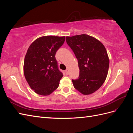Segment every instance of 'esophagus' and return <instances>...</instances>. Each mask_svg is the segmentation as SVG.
Instances as JSON below:
<instances>
[{
    "label": "esophagus",
    "instance_id": "esophagus-1",
    "mask_svg": "<svg viewBox=\"0 0 133 133\" xmlns=\"http://www.w3.org/2000/svg\"><path fill=\"white\" fill-rule=\"evenodd\" d=\"M65 74H66V75H69V70H68V69H66V70H65Z\"/></svg>",
    "mask_w": 133,
    "mask_h": 133
}]
</instances>
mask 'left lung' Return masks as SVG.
<instances>
[{
    "mask_svg": "<svg viewBox=\"0 0 133 133\" xmlns=\"http://www.w3.org/2000/svg\"><path fill=\"white\" fill-rule=\"evenodd\" d=\"M66 41L78 59V79H72L74 87L84 95L93 93L105 82L109 59L105 46L87 34L66 37Z\"/></svg>",
    "mask_w": 133,
    "mask_h": 133,
    "instance_id": "left-lung-1",
    "label": "left lung"
}]
</instances>
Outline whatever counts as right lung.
Segmentation results:
<instances>
[{
	"instance_id": "obj_1",
	"label": "right lung",
	"mask_w": 133,
	"mask_h": 133,
	"mask_svg": "<svg viewBox=\"0 0 133 133\" xmlns=\"http://www.w3.org/2000/svg\"><path fill=\"white\" fill-rule=\"evenodd\" d=\"M65 37L44 36L31 44L24 62V74L31 89L41 95H49L57 89L63 73L59 70L56 52Z\"/></svg>"
}]
</instances>
